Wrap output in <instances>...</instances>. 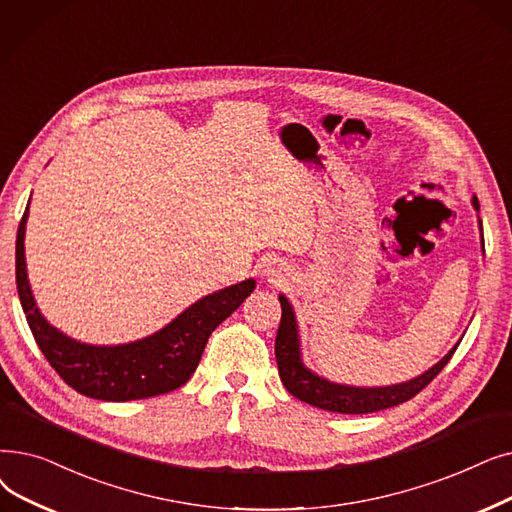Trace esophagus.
<instances>
[{
    "label": "esophagus",
    "instance_id": "1",
    "mask_svg": "<svg viewBox=\"0 0 512 512\" xmlns=\"http://www.w3.org/2000/svg\"><path fill=\"white\" fill-rule=\"evenodd\" d=\"M265 272H268V276H270V274H272V276L276 274V270H270V268H268V270H265Z\"/></svg>",
    "mask_w": 512,
    "mask_h": 512
}]
</instances>
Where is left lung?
Instances as JSON below:
<instances>
[{
    "mask_svg": "<svg viewBox=\"0 0 512 512\" xmlns=\"http://www.w3.org/2000/svg\"><path fill=\"white\" fill-rule=\"evenodd\" d=\"M473 207L479 211L477 198H473ZM479 228H481V221H479ZM278 301L282 305V318H280V328L276 335V362H278L280 381L286 387V391L293 393L297 399H301V402L328 410V412L368 414V412H379L385 408L404 404L435 379V376L443 370V366L450 362V358L458 347V345L452 347L448 351V355H443V358L433 368H429L425 374H420V376H416V379L399 383V385L349 387V385L330 383L328 379H322V376L311 372L303 364L293 305L288 303V299L284 295H280Z\"/></svg>",
    "mask_w": 512,
    "mask_h": 512,
    "instance_id": "8db88e82",
    "label": "left lung"
}]
</instances>
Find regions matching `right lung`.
<instances>
[{
    "mask_svg": "<svg viewBox=\"0 0 512 512\" xmlns=\"http://www.w3.org/2000/svg\"><path fill=\"white\" fill-rule=\"evenodd\" d=\"M29 205L16 234V286L33 337L60 379L77 393L104 402H129L169 393L190 381L211 332L247 299L255 280L221 288L184 309L154 335L115 347L85 345L62 335L41 316L33 299L27 261L25 226Z\"/></svg>",
    "mask_w": 512,
    "mask_h": 512,
    "instance_id": "right-lung-1",
    "label": "right lung"
}]
</instances>
